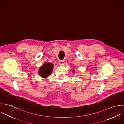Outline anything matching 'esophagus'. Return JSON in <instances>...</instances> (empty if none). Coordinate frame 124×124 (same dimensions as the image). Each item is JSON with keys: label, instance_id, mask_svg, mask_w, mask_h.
<instances>
[{"label": "esophagus", "instance_id": "1", "mask_svg": "<svg viewBox=\"0 0 124 124\" xmlns=\"http://www.w3.org/2000/svg\"><path fill=\"white\" fill-rule=\"evenodd\" d=\"M64 60H60L59 61V64L60 65H63L64 64Z\"/></svg>", "mask_w": 124, "mask_h": 124}]
</instances>
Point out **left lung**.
Wrapping results in <instances>:
<instances>
[{"mask_svg": "<svg viewBox=\"0 0 124 124\" xmlns=\"http://www.w3.org/2000/svg\"><path fill=\"white\" fill-rule=\"evenodd\" d=\"M72 71L73 72H75V71H74V70H72Z\"/></svg>", "mask_w": 124, "mask_h": 124, "instance_id": "obj_1", "label": "left lung"}]
</instances>
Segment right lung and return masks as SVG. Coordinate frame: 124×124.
Instances as JSON below:
<instances>
[{
    "label": "right lung",
    "instance_id": "obj_1",
    "mask_svg": "<svg viewBox=\"0 0 124 124\" xmlns=\"http://www.w3.org/2000/svg\"><path fill=\"white\" fill-rule=\"evenodd\" d=\"M53 68V64L46 62L39 67V75L43 78L46 79L52 74Z\"/></svg>",
    "mask_w": 124,
    "mask_h": 124
}]
</instances>
